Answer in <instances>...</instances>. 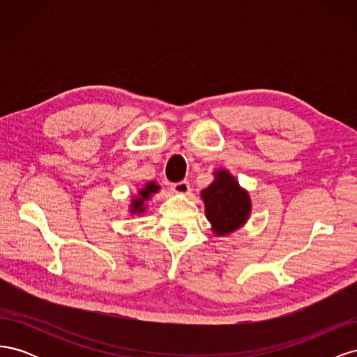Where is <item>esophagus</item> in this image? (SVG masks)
Here are the masks:
<instances>
[{
  "mask_svg": "<svg viewBox=\"0 0 357 357\" xmlns=\"http://www.w3.org/2000/svg\"><path fill=\"white\" fill-rule=\"evenodd\" d=\"M171 190L177 193V195H188V193L190 192V185L186 180H183V181L174 183V185L171 186Z\"/></svg>",
  "mask_w": 357,
  "mask_h": 357,
  "instance_id": "obj_1",
  "label": "esophagus"
}]
</instances>
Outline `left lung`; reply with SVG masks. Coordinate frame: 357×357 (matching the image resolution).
<instances>
[{
    "instance_id": "obj_1",
    "label": "left lung",
    "mask_w": 357,
    "mask_h": 357,
    "mask_svg": "<svg viewBox=\"0 0 357 357\" xmlns=\"http://www.w3.org/2000/svg\"><path fill=\"white\" fill-rule=\"evenodd\" d=\"M214 180L201 190L205 218L215 236H226L247 223L252 213V198L228 169L213 172Z\"/></svg>"
}]
</instances>
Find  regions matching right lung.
Instances as JSON below:
<instances>
[{"label": "right lung", "mask_w": 357, "mask_h": 357, "mask_svg": "<svg viewBox=\"0 0 357 357\" xmlns=\"http://www.w3.org/2000/svg\"><path fill=\"white\" fill-rule=\"evenodd\" d=\"M160 190V186L156 181H147L143 188H139L137 190V195L131 197V201H129V214L131 215H143L147 210V201H150L155 193Z\"/></svg>", "instance_id": "right-lung-1"}]
</instances>
